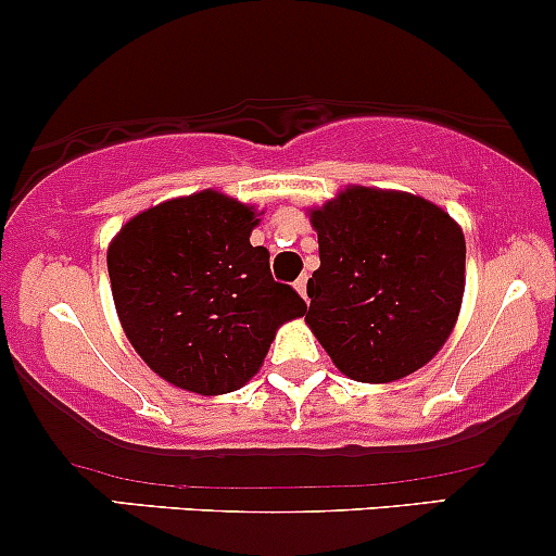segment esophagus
Listing matches in <instances>:
<instances>
[{"label": "esophagus", "instance_id": "obj_1", "mask_svg": "<svg viewBox=\"0 0 556 556\" xmlns=\"http://www.w3.org/2000/svg\"><path fill=\"white\" fill-rule=\"evenodd\" d=\"M306 282H308V277H301V279H298V282H295V290H298V293H301L303 301H308V295H306Z\"/></svg>", "mask_w": 556, "mask_h": 556}]
</instances>
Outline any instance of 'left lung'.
<instances>
[{
	"instance_id": "obj_1",
	"label": "left lung",
	"mask_w": 556,
	"mask_h": 556,
	"mask_svg": "<svg viewBox=\"0 0 556 556\" xmlns=\"http://www.w3.org/2000/svg\"><path fill=\"white\" fill-rule=\"evenodd\" d=\"M319 268L306 323L343 376L391 383L445 346L466 285V239L442 207L349 186L314 207Z\"/></svg>"
}]
</instances>
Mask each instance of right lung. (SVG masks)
<instances>
[{"mask_svg": "<svg viewBox=\"0 0 556 556\" xmlns=\"http://www.w3.org/2000/svg\"><path fill=\"white\" fill-rule=\"evenodd\" d=\"M258 215L220 191L167 200L127 220L109 244L116 314L140 359L202 396L242 389L279 325L306 314L253 248Z\"/></svg>", "mask_w": 556, "mask_h": 556, "instance_id": "obj_1", "label": "right lung"}]
</instances>
